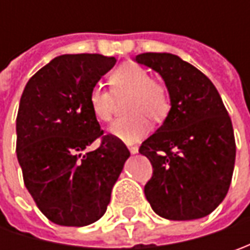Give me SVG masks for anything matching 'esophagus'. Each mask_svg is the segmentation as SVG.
Wrapping results in <instances>:
<instances>
[{
	"instance_id": "34e87169",
	"label": "esophagus",
	"mask_w": 250,
	"mask_h": 250,
	"mask_svg": "<svg viewBox=\"0 0 250 250\" xmlns=\"http://www.w3.org/2000/svg\"><path fill=\"white\" fill-rule=\"evenodd\" d=\"M128 149H129L130 154H136V153L139 151V147H138V146H129Z\"/></svg>"
}]
</instances>
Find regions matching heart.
I'll use <instances>...</instances> for the list:
<instances>
[{"label": "heart", "instance_id": "heart-1", "mask_svg": "<svg viewBox=\"0 0 250 250\" xmlns=\"http://www.w3.org/2000/svg\"><path fill=\"white\" fill-rule=\"evenodd\" d=\"M111 91L101 86H93L87 94V104L93 117L100 122H108L114 111V99L128 96L124 110L126 117L114 121L108 133L114 139L132 145L139 142L150 130V122L163 120L169 110L166 87L151 81L147 71L136 63H125L110 76Z\"/></svg>", "mask_w": 250, "mask_h": 250}]
</instances>
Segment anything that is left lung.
<instances>
[{"instance_id": "left-lung-1", "label": "left lung", "mask_w": 250, "mask_h": 250, "mask_svg": "<svg viewBox=\"0 0 250 250\" xmlns=\"http://www.w3.org/2000/svg\"><path fill=\"white\" fill-rule=\"evenodd\" d=\"M133 60L163 78L171 104L163 125L139 149L153 166L146 199L163 218H202L231 185L236 151L231 118L211 81L178 55L145 53Z\"/></svg>"}]
</instances>
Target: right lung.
I'll use <instances>...</instances> for the list:
<instances>
[{
	"mask_svg": "<svg viewBox=\"0 0 250 250\" xmlns=\"http://www.w3.org/2000/svg\"><path fill=\"white\" fill-rule=\"evenodd\" d=\"M101 54H65L24 86L16 117V156L24 187L54 224L84 227L100 220L130 153L103 136L87 94L115 65ZM99 137L102 145L85 149Z\"/></svg>",
	"mask_w": 250,
	"mask_h": 250,
	"instance_id": "1",
	"label": "right lung"
}]
</instances>
